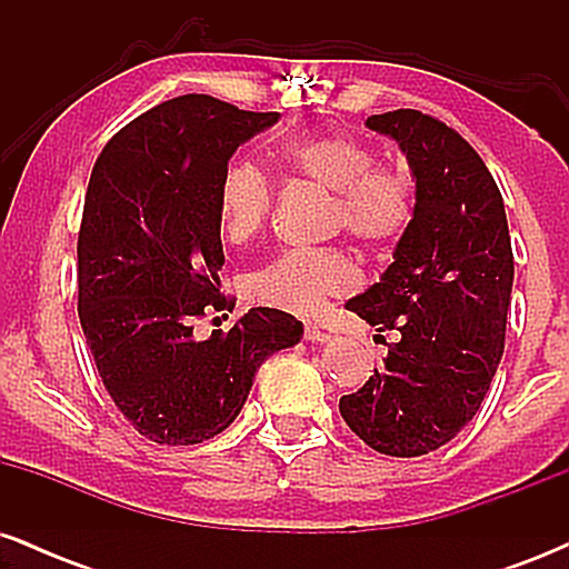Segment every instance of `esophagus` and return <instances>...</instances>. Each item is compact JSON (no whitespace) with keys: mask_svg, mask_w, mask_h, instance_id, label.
<instances>
[{"mask_svg":"<svg viewBox=\"0 0 569 569\" xmlns=\"http://www.w3.org/2000/svg\"><path fill=\"white\" fill-rule=\"evenodd\" d=\"M305 337L310 339V342H329V335H326L321 326H316V323L305 326Z\"/></svg>","mask_w":569,"mask_h":569,"instance_id":"34e87169","label":"esophagus"}]
</instances>
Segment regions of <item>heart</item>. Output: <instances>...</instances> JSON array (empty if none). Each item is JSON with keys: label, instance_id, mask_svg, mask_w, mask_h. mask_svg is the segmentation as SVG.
Listing matches in <instances>:
<instances>
[{"label": "heart", "instance_id": "obj_1", "mask_svg": "<svg viewBox=\"0 0 569 569\" xmlns=\"http://www.w3.org/2000/svg\"><path fill=\"white\" fill-rule=\"evenodd\" d=\"M291 173L329 189V227L345 230L363 248H382L401 238L415 213V187L407 171L377 166L367 143L348 136H305L280 149ZM272 189L257 162L238 160L219 181V221L232 243H243L267 224ZM356 283V270L342 248H289L246 278L253 302L289 312H312L323 299Z\"/></svg>", "mask_w": 569, "mask_h": 569}]
</instances>
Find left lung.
<instances>
[{
	"label": "left lung",
	"mask_w": 569,
	"mask_h": 569,
	"mask_svg": "<svg viewBox=\"0 0 569 569\" xmlns=\"http://www.w3.org/2000/svg\"><path fill=\"white\" fill-rule=\"evenodd\" d=\"M367 126L407 154L415 213L380 283L345 305L377 331H396V342L339 411L377 452L420 457L473 420L498 371L511 234L492 173L457 130L417 109L371 114Z\"/></svg>",
	"instance_id": "8db88e82"
}]
</instances>
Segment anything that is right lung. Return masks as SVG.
<instances>
[{"label":"right lung","instance_id":"1","mask_svg":"<svg viewBox=\"0 0 569 569\" xmlns=\"http://www.w3.org/2000/svg\"><path fill=\"white\" fill-rule=\"evenodd\" d=\"M278 117L171 98L128 122L90 173L77 310L103 388L154 443L187 447L230 428L264 358L302 339V323L272 307L208 339L192 331L234 307L219 291V181L234 149Z\"/></svg>","mask_w":569,"mask_h":569}]
</instances>
